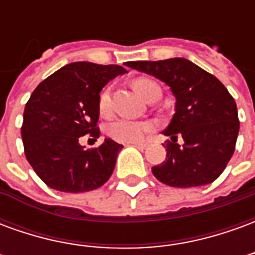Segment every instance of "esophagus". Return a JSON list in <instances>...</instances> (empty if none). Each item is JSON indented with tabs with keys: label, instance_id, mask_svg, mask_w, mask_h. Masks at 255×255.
<instances>
[{
	"label": "esophagus",
	"instance_id": "34e87169",
	"mask_svg": "<svg viewBox=\"0 0 255 255\" xmlns=\"http://www.w3.org/2000/svg\"><path fill=\"white\" fill-rule=\"evenodd\" d=\"M131 144H135V146L139 147V149H144V147L147 146V143H144V142H135V143H131Z\"/></svg>",
	"mask_w": 255,
	"mask_h": 255
}]
</instances>
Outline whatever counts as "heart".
Returning a JSON list of instances; mask_svg holds the SVG:
<instances>
[{
	"label": "heart",
	"instance_id": "obj_1",
	"mask_svg": "<svg viewBox=\"0 0 255 255\" xmlns=\"http://www.w3.org/2000/svg\"><path fill=\"white\" fill-rule=\"evenodd\" d=\"M133 87L139 94L147 100L150 94L158 90V84L146 78H139L133 82ZM98 111L100 115L104 117L111 116L112 113V90L106 87L100 94L98 98ZM153 129V124L149 122H135V120H127V119H117L115 122L108 124L106 133L116 142L120 143H135L143 138L144 133Z\"/></svg>",
	"mask_w": 255,
	"mask_h": 255
}]
</instances>
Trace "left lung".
I'll return each mask as SVG.
<instances>
[{"label":"left lung","instance_id":"1","mask_svg":"<svg viewBox=\"0 0 255 255\" xmlns=\"http://www.w3.org/2000/svg\"><path fill=\"white\" fill-rule=\"evenodd\" d=\"M126 65L165 82L176 97L175 115L164 133L166 160L151 168L171 187H198L214 182L235 151L239 132L236 102L212 73L186 58L128 61ZM179 134L185 143H177Z\"/></svg>","mask_w":255,"mask_h":255}]
</instances>
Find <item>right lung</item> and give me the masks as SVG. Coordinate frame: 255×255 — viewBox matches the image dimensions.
I'll return each instance as SVG.
<instances>
[{"mask_svg": "<svg viewBox=\"0 0 255 255\" xmlns=\"http://www.w3.org/2000/svg\"><path fill=\"white\" fill-rule=\"evenodd\" d=\"M126 72L120 65L72 63L34 90L25 104L21 139L25 158L46 186L63 192H84L109 180L123 144L105 139L98 147L84 150L79 139L100 136L101 90Z\"/></svg>", "mask_w": 255, "mask_h": 255, "instance_id": "1", "label": "right lung"}]
</instances>
